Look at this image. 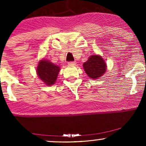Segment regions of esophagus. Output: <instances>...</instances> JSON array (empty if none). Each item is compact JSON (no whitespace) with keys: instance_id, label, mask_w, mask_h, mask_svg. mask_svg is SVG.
<instances>
[{"instance_id":"esophagus-1","label":"esophagus","mask_w":146,"mask_h":146,"mask_svg":"<svg viewBox=\"0 0 146 146\" xmlns=\"http://www.w3.org/2000/svg\"><path fill=\"white\" fill-rule=\"evenodd\" d=\"M76 62H68V66H74L76 65Z\"/></svg>"}]
</instances>
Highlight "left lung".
Here are the masks:
<instances>
[{
  "instance_id": "left-lung-1",
  "label": "left lung",
  "mask_w": 146,
  "mask_h": 146,
  "mask_svg": "<svg viewBox=\"0 0 146 146\" xmlns=\"http://www.w3.org/2000/svg\"><path fill=\"white\" fill-rule=\"evenodd\" d=\"M83 68L90 78L96 80L104 74L107 65L100 55L94 54L91 55L88 60L83 64Z\"/></svg>"
}]
</instances>
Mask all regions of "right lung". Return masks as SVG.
I'll use <instances>...</instances> for the list:
<instances>
[{"instance_id": "right-lung-1", "label": "right lung", "mask_w": 146, "mask_h": 146, "mask_svg": "<svg viewBox=\"0 0 146 146\" xmlns=\"http://www.w3.org/2000/svg\"><path fill=\"white\" fill-rule=\"evenodd\" d=\"M60 67L46 59H41L38 64L36 74L45 85L52 86L56 82Z\"/></svg>"}]
</instances>
